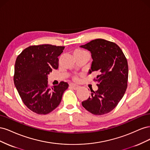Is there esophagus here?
<instances>
[{"instance_id":"esophagus-1","label":"esophagus","mask_w":150,"mask_h":150,"mask_svg":"<svg viewBox=\"0 0 150 150\" xmlns=\"http://www.w3.org/2000/svg\"><path fill=\"white\" fill-rule=\"evenodd\" d=\"M69 86H70L71 88H72V89H74V90H77V89H78L79 88V86L76 85L75 84H73V83L69 84Z\"/></svg>"}]
</instances>
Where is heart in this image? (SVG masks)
<instances>
[{
  "label": "heart",
  "instance_id": "1",
  "mask_svg": "<svg viewBox=\"0 0 150 150\" xmlns=\"http://www.w3.org/2000/svg\"><path fill=\"white\" fill-rule=\"evenodd\" d=\"M84 52H86L84 51H83V50L81 49H76L75 51H74V55H76V54H83ZM77 78H74L75 80H77Z\"/></svg>",
  "mask_w": 150,
  "mask_h": 150
}]
</instances>
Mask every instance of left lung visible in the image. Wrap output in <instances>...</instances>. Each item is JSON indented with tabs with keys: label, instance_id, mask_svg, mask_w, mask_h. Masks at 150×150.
I'll return each mask as SVG.
<instances>
[{
	"label": "left lung",
	"instance_id": "8db88e82",
	"mask_svg": "<svg viewBox=\"0 0 150 150\" xmlns=\"http://www.w3.org/2000/svg\"><path fill=\"white\" fill-rule=\"evenodd\" d=\"M81 47L91 53L93 62L89 73L98 72L94 81L98 89L82 102L83 106L95 115L110 112L123 97L128 79V62L121 48L112 42L97 39Z\"/></svg>",
	"mask_w": 150,
	"mask_h": 150
}]
</instances>
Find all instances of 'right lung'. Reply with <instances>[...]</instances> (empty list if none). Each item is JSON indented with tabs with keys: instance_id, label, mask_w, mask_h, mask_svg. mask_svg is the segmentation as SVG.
<instances>
[{
	"instance_id": "add662e5",
	"label": "right lung",
	"mask_w": 150,
	"mask_h": 150,
	"mask_svg": "<svg viewBox=\"0 0 150 150\" xmlns=\"http://www.w3.org/2000/svg\"><path fill=\"white\" fill-rule=\"evenodd\" d=\"M64 46L42 44L25 48L17 56L13 81L22 101L30 110L39 115H46L60 104L62 94L68 88L61 81L49 87L47 75L57 69L59 59Z\"/></svg>"
}]
</instances>
